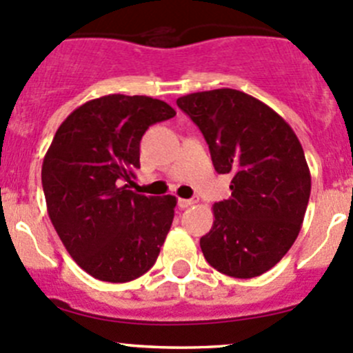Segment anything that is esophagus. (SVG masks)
<instances>
[{
    "instance_id": "1",
    "label": "esophagus",
    "mask_w": 353,
    "mask_h": 353,
    "mask_svg": "<svg viewBox=\"0 0 353 353\" xmlns=\"http://www.w3.org/2000/svg\"><path fill=\"white\" fill-rule=\"evenodd\" d=\"M194 203H196V199H179L177 205H179L181 208H190V206H193Z\"/></svg>"
}]
</instances>
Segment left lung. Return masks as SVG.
Segmentation results:
<instances>
[{"mask_svg": "<svg viewBox=\"0 0 353 353\" xmlns=\"http://www.w3.org/2000/svg\"><path fill=\"white\" fill-rule=\"evenodd\" d=\"M208 143L213 167L232 174L229 199L213 205V227L199 239L206 261L234 279L276 265L301 232L311 194L304 150L282 116L234 88L177 99Z\"/></svg>", "mask_w": 353, "mask_h": 353, "instance_id": "1", "label": "left lung"}]
</instances>
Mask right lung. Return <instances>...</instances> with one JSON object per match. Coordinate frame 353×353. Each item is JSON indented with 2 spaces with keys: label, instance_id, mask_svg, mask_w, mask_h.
<instances>
[{
  "label": "right lung",
  "instance_id": "right-lung-1",
  "mask_svg": "<svg viewBox=\"0 0 353 353\" xmlns=\"http://www.w3.org/2000/svg\"><path fill=\"white\" fill-rule=\"evenodd\" d=\"M176 110L145 95H104L63 121L42 162L48 213L66 251L94 279L124 283L154 266L176 196L130 190L140 141Z\"/></svg>",
  "mask_w": 353,
  "mask_h": 353
}]
</instances>
